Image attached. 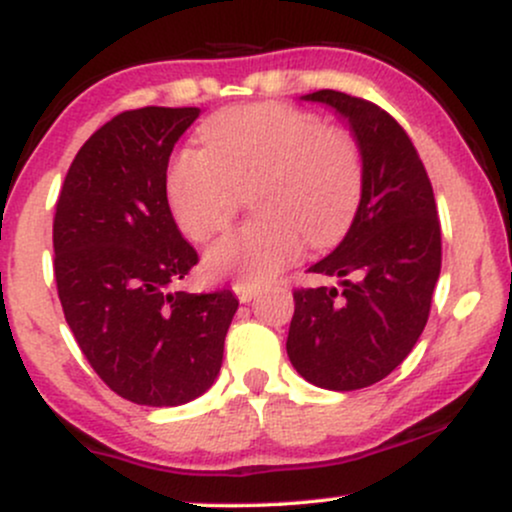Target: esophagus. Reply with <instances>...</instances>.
Instances as JSON below:
<instances>
[{
  "mask_svg": "<svg viewBox=\"0 0 512 512\" xmlns=\"http://www.w3.org/2000/svg\"><path fill=\"white\" fill-rule=\"evenodd\" d=\"M233 293H236L240 303H250L252 298H255L257 293H260V286L245 284V281H236V284H233Z\"/></svg>",
  "mask_w": 512,
  "mask_h": 512,
  "instance_id": "obj_1",
  "label": "esophagus"
}]
</instances>
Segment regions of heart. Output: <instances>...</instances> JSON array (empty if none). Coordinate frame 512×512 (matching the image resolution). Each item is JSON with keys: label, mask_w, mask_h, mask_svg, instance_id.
Wrapping results in <instances>:
<instances>
[{"label": "heart", "mask_w": 512, "mask_h": 512, "mask_svg": "<svg viewBox=\"0 0 512 512\" xmlns=\"http://www.w3.org/2000/svg\"><path fill=\"white\" fill-rule=\"evenodd\" d=\"M204 146L170 161L166 195L187 238L209 240L231 223L252 192L262 216L216 240L204 255L211 279L262 284L313 248L337 243L363 195V161L342 129L281 103L223 110L202 125Z\"/></svg>", "instance_id": "1"}]
</instances>
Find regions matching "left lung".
Instances as JSON below:
<instances>
[{
	"label": "left lung",
	"instance_id": "obj_1",
	"mask_svg": "<svg viewBox=\"0 0 512 512\" xmlns=\"http://www.w3.org/2000/svg\"><path fill=\"white\" fill-rule=\"evenodd\" d=\"M301 101L346 122L363 195L342 243L308 269L337 284L293 291L286 354L308 383L361 390L390 375L426 327L440 276L436 199L414 144L383 108L330 88Z\"/></svg>",
	"mask_w": 512,
	"mask_h": 512
}]
</instances>
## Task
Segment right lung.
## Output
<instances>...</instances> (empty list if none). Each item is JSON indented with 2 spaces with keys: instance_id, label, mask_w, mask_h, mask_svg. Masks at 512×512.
Wrapping results in <instances>:
<instances>
[{
  "instance_id": "obj_1",
  "label": "right lung",
  "mask_w": 512,
  "mask_h": 512,
  "mask_svg": "<svg viewBox=\"0 0 512 512\" xmlns=\"http://www.w3.org/2000/svg\"><path fill=\"white\" fill-rule=\"evenodd\" d=\"M199 113L151 105L105 122L69 166L52 226L76 344L110 390L146 407H178L214 385L238 310L228 289H175L197 252L170 214L166 173Z\"/></svg>"
}]
</instances>
